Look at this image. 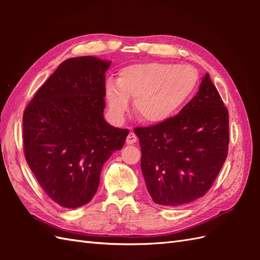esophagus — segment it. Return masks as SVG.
I'll use <instances>...</instances> for the list:
<instances>
[{
  "mask_svg": "<svg viewBox=\"0 0 260 260\" xmlns=\"http://www.w3.org/2000/svg\"><path fill=\"white\" fill-rule=\"evenodd\" d=\"M137 136H136V134L135 133H133V132H131V133L127 135V139H126V143L128 145H132V144H134V143H136L137 142Z\"/></svg>",
  "mask_w": 260,
  "mask_h": 260,
  "instance_id": "obj_1",
  "label": "esophagus"
}]
</instances>
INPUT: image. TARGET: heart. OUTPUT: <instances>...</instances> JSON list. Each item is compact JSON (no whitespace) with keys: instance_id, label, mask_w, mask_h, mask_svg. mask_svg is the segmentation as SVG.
I'll list each match as a JSON object with an SVG mask.
<instances>
[{"instance_id":"obj_1","label":"heart","mask_w":260,"mask_h":260,"mask_svg":"<svg viewBox=\"0 0 260 260\" xmlns=\"http://www.w3.org/2000/svg\"><path fill=\"white\" fill-rule=\"evenodd\" d=\"M197 81L196 70L189 66L133 63L119 70L117 82H107L105 98L116 121L124 119L129 109V99H134L137 117L147 124H161L184 106Z\"/></svg>"}]
</instances>
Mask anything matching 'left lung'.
Masks as SVG:
<instances>
[{"instance_id":"8db88e82","label":"left lung","mask_w":260,"mask_h":260,"mask_svg":"<svg viewBox=\"0 0 260 260\" xmlns=\"http://www.w3.org/2000/svg\"><path fill=\"white\" fill-rule=\"evenodd\" d=\"M141 168L153 201L190 203L211 187L227 158L229 115L209 74L197 95L167 121L137 127Z\"/></svg>"}]
</instances>
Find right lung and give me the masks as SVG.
<instances>
[{"mask_svg": "<svg viewBox=\"0 0 260 260\" xmlns=\"http://www.w3.org/2000/svg\"><path fill=\"white\" fill-rule=\"evenodd\" d=\"M109 66L91 56L64 60L24 110L27 165L49 198L64 208L91 200L103 165L129 133L104 119Z\"/></svg>", "mask_w": 260, "mask_h": 260, "instance_id": "1", "label": "right lung"}]
</instances>
